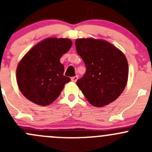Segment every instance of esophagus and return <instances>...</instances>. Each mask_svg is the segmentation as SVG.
I'll return each mask as SVG.
<instances>
[{"mask_svg":"<svg viewBox=\"0 0 152 152\" xmlns=\"http://www.w3.org/2000/svg\"><path fill=\"white\" fill-rule=\"evenodd\" d=\"M78 76H73V77H72L71 78V81L72 82H76V81L78 80Z\"/></svg>","mask_w":152,"mask_h":152,"instance_id":"1","label":"esophagus"}]
</instances>
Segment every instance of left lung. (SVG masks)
<instances>
[{"mask_svg":"<svg viewBox=\"0 0 152 152\" xmlns=\"http://www.w3.org/2000/svg\"><path fill=\"white\" fill-rule=\"evenodd\" d=\"M76 51L86 72L76 85L87 100L95 107L114 102L124 91L129 67L125 55L110 42L91 38L77 39Z\"/></svg>","mask_w":152,"mask_h":152,"instance_id":"8db88e82","label":"left lung"}]
</instances>
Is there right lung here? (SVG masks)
Here are the masks:
<instances>
[{"instance_id":"1","label":"right lung","mask_w":152,"mask_h":152,"mask_svg":"<svg viewBox=\"0 0 152 152\" xmlns=\"http://www.w3.org/2000/svg\"><path fill=\"white\" fill-rule=\"evenodd\" d=\"M65 38H48L37 44L23 56L17 68L20 90L31 102L46 106L54 102L70 81L64 76L59 59L71 48Z\"/></svg>"}]
</instances>
